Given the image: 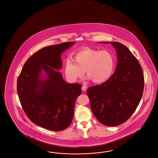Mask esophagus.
I'll return each mask as SVG.
<instances>
[{
    "instance_id": "1",
    "label": "esophagus",
    "mask_w": 158,
    "mask_h": 158,
    "mask_svg": "<svg viewBox=\"0 0 158 158\" xmlns=\"http://www.w3.org/2000/svg\"><path fill=\"white\" fill-rule=\"evenodd\" d=\"M81 90L83 91H86V90H87V87L86 86H85V85H83L82 87H81Z\"/></svg>"
}]
</instances>
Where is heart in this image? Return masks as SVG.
I'll return each instance as SVG.
<instances>
[{"label":"heart","mask_w":158,"mask_h":158,"mask_svg":"<svg viewBox=\"0 0 158 158\" xmlns=\"http://www.w3.org/2000/svg\"><path fill=\"white\" fill-rule=\"evenodd\" d=\"M115 68V57L110 52L85 48L74 54L73 61L67 60L65 73L69 80L76 81L83 77L86 71L93 82L101 83L110 78Z\"/></svg>","instance_id":"obj_1"}]
</instances>
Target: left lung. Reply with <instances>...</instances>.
Instances as JSON below:
<instances>
[{"label": "left lung", "instance_id": "obj_1", "mask_svg": "<svg viewBox=\"0 0 158 158\" xmlns=\"http://www.w3.org/2000/svg\"><path fill=\"white\" fill-rule=\"evenodd\" d=\"M115 48L118 63L114 73L103 83L87 89L91 109L101 123L116 126L133 115L143 96V71L137 59L123 44L100 42Z\"/></svg>", "mask_w": 158, "mask_h": 158}]
</instances>
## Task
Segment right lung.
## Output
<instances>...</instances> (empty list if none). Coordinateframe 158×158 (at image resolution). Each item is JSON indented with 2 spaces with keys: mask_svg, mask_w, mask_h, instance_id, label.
<instances>
[{
  "mask_svg": "<svg viewBox=\"0 0 158 158\" xmlns=\"http://www.w3.org/2000/svg\"><path fill=\"white\" fill-rule=\"evenodd\" d=\"M75 43L65 42L42 48L29 58L18 77L17 93L25 114L44 129L61 131L72 122L82 86L68 83L56 70L62 67L61 54ZM42 70L47 75L44 78Z\"/></svg>",
  "mask_w": 158,
  "mask_h": 158,
  "instance_id": "right-lung-1",
  "label": "right lung"
}]
</instances>
